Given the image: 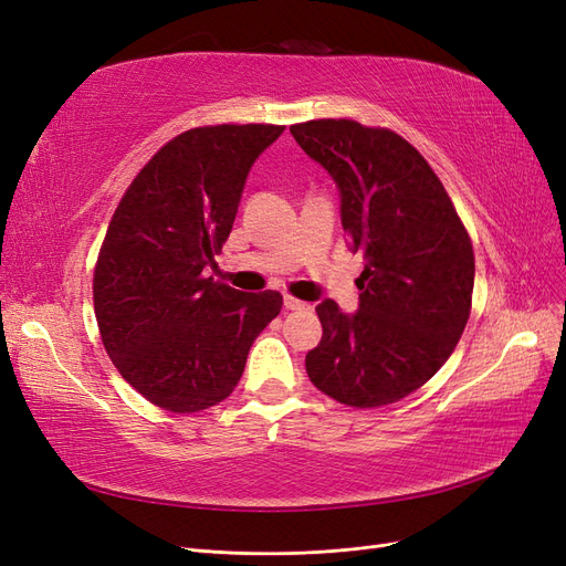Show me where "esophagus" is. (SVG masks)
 Listing matches in <instances>:
<instances>
[{"instance_id": "1", "label": "esophagus", "mask_w": 566, "mask_h": 566, "mask_svg": "<svg viewBox=\"0 0 566 566\" xmlns=\"http://www.w3.org/2000/svg\"><path fill=\"white\" fill-rule=\"evenodd\" d=\"M283 306H285L287 312H302V310H306V306H310V304L297 300V297H293V295H285V297H283Z\"/></svg>"}]
</instances>
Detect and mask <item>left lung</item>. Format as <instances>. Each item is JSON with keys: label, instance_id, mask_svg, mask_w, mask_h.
<instances>
[{"label": "left lung", "instance_id": "left-lung-1", "mask_svg": "<svg viewBox=\"0 0 566 566\" xmlns=\"http://www.w3.org/2000/svg\"><path fill=\"white\" fill-rule=\"evenodd\" d=\"M290 134L335 179L342 227L366 260L354 316L333 300L316 306L323 337L306 375L345 406L394 403L447 364L465 331L470 233L430 163L397 132L328 117Z\"/></svg>", "mask_w": 566, "mask_h": 566}]
</instances>
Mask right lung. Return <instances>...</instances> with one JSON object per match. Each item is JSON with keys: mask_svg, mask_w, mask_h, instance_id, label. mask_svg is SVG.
Segmentation results:
<instances>
[{"mask_svg": "<svg viewBox=\"0 0 566 566\" xmlns=\"http://www.w3.org/2000/svg\"><path fill=\"white\" fill-rule=\"evenodd\" d=\"M283 125L181 132L119 198L94 266V314L119 375L150 403L198 413L241 380L276 290L241 293L205 269L224 248L252 163Z\"/></svg>", "mask_w": 566, "mask_h": 566, "instance_id": "1", "label": "right lung"}]
</instances>
